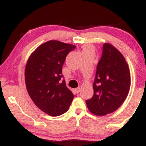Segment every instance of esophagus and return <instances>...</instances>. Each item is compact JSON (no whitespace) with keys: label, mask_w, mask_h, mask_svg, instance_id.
Here are the masks:
<instances>
[{"label":"esophagus","mask_w":146,"mask_h":146,"mask_svg":"<svg viewBox=\"0 0 146 146\" xmlns=\"http://www.w3.org/2000/svg\"><path fill=\"white\" fill-rule=\"evenodd\" d=\"M80 90H81V88H80V87H78V88H75V89L74 90H75V93H80Z\"/></svg>","instance_id":"34e87169"}]
</instances>
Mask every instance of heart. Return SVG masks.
Listing matches in <instances>:
<instances>
[{"label":"heart","instance_id":"heart-1","mask_svg":"<svg viewBox=\"0 0 146 146\" xmlns=\"http://www.w3.org/2000/svg\"><path fill=\"white\" fill-rule=\"evenodd\" d=\"M94 51V48L90 44H84L83 46V53H90V52H92L93 53Z\"/></svg>","mask_w":146,"mask_h":146}]
</instances>
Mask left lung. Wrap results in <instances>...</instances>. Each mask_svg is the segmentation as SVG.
<instances>
[{"instance_id": "1", "label": "left lung", "mask_w": 146, "mask_h": 146, "mask_svg": "<svg viewBox=\"0 0 146 146\" xmlns=\"http://www.w3.org/2000/svg\"><path fill=\"white\" fill-rule=\"evenodd\" d=\"M130 73L124 57L115 46L105 43L97 66L94 94L86 100L90 113L104 116L119 108L128 96Z\"/></svg>"}]
</instances>
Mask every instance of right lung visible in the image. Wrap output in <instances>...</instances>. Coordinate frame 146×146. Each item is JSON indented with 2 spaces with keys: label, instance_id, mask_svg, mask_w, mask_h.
Returning <instances> with one entry per match:
<instances>
[{
  "label": "right lung",
  "instance_id": "obj_1",
  "mask_svg": "<svg viewBox=\"0 0 146 146\" xmlns=\"http://www.w3.org/2000/svg\"><path fill=\"white\" fill-rule=\"evenodd\" d=\"M76 46L57 40L43 43L29 56L25 71L30 98L44 113L53 117L67 111L74 95L61 81L66 57Z\"/></svg>",
  "mask_w": 146,
  "mask_h": 146
}]
</instances>
